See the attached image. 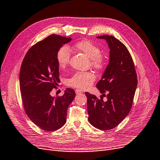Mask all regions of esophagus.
Instances as JSON below:
<instances>
[{
	"mask_svg": "<svg viewBox=\"0 0 160 160\" xmlns=\"http://www.w3.org/2000/svg\"><path fill=\"white\" fill-rule=\"evenodd\" d=\"M82 91L81 90H80V89H76V90H75V93L77 94H81V93H82Z\"/></svg>",
	"mask_w": 160,
	"mask_h": 160,
	"instance_id": "obj_1",
	"label": "esophagus"
}]
</instances>
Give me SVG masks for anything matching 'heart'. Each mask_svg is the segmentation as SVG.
Segmentation results:
<instances>
[{"instance_id": "1", "label": "heart", "mask_w": 160, "mask_h": 160, "mask_svg": "<svg viewBox=\"0 0 160 160\" xmlns=\"http://www.w3.org/2000/svg\"><path fill=\"white\" fill-rule=\"evenodd\" d=\"M73 48L82 52L90 58V64L94 68L101 70L105 66V58L101 54V49L92 42L83 40L76 42ZM70 51L66 46L60 48L57 52V61L60 68H64L70 62ZM92 72H77L68 80V85L79 89L88 88L95 81Z\"/></svg>"}]
</instances>
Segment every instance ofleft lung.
<instances>
[{"label":"left lung","instance_id":"1","mask_svg":"<svg viewBox=\"0 0 160 160\" xmlns=\"http://www.w3.org/2000/svg\"><path fill=\"white\" fill-rule=\"evenodd\" d=\"M107 41L110 49L109 64L96 87L107 98L104 102L93 94L87 98L88 121L94 127L109 130L117 127L130 112L138 85L132 57L127 48L115 37L98 36Z\"/></svg>","mask_w":160,"mask_h":160}]
</instances>
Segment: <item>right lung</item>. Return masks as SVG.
<instances>
[{
    "label": "right lung",
    "mask_w": 160,
    "mask_h": 160,
    "mask_svg": "<svg viewBox=\"0 0 160 160\" xmlns=\"http://www.w3.org/2000/svg\"><path fill=\"white\" fill-rule=\"evenodd\" d=\"M71 40L51 34L30 48L21 64L19 87L25 111L34 124L46 132L65 124L67 109L75 96L72 88H67L61 96L50 94L60 82L57 52Z\"/></svg>",
    "instance_id": "add662e5"
}]
</instances>
